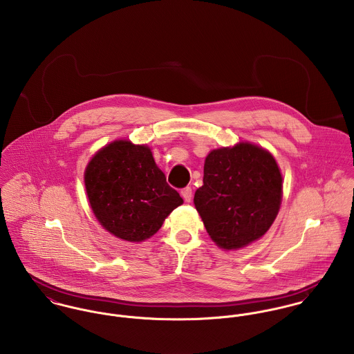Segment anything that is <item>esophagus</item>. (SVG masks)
Listing matches in <instances>:
<instances>
[{
	"mask_svg": "<svg viewBox=\"0 0 354 354\" xmlns=\"http://www.w3.org/2000/svg\"><path fill=\"white\" fill-rule=\"evenodd\" d=\"M181 196L184 198L185 202H191L192 199V188L191 187H185L181 189Z\"/></svg>",
	"mask_w": 354,
	"mask_h": 354,
	"instance_id": "obj_1",
	"label": "esophagus"
}]
</instances>
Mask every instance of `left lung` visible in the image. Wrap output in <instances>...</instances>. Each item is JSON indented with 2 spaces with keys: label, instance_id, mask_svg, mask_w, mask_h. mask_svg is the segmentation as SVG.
Returning <instances> with one entry per match:
<instances>
[{
  "label": "left lung",
  "instance_id": "left-lung-1",
  "mask_svg": "<svg viewBox=\"0 0 354 354\" xmlns=\"http://www.w3.org/2000/svg\"><path fill=\"white\" fill-rule=\"evenodd\" d=\"M282 201V176L270 152L250 143L209 152L194 202L209 237L223 250L260 239Z\"/></svg>",
  "mask_w": 354,
  "mask_h": 354
}]
</instances>
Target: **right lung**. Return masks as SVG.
<instances>
[{"label": "right lung", "mask_w": 354, "mask_h": 354, "mask_svg": "<svg viewBox=\"0 0 354 354\" xmlns=\"http://www.w3.org/2000/svg\"><path fill=\"white\" fill-rule=\"evenodd\" d=\"M84 183L102 226L127 241L150 239L183 204L155 165L151 150L125 140L109 145L91 159Z\"/></svg>", "instance_id": "1"}]
</instances>
